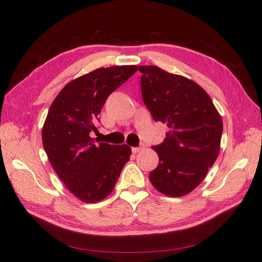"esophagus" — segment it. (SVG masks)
<instances>
[{
    "mask_svg": "<svg viewBox=\"0 0 262 262\" xmlns=\"http://www.w3.org/2000/svg\"><path fill=\"white\" fill-rule=\"evenodd\" d=\"M144 149V147L143 145H142V147H137V148H132V151L134 152V154H137V152H140L141 150H143Z\"/></svg>",
    "mask_w": 262,
    "mask_h": 262,
    "instance_id": "1",
    "label": "esophagus"
}]
</instances>
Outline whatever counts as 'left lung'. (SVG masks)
I'll use <instances>...</instances> for the list:
<instances>
[{
	"mask_svg": "<svg viewBox=\"0 0 262 262\" xmlns=\"http://www.w3.org/2000/svg\"><path fill=\"white\" fill-rule=\"evenodd\" d=\"M142 98L155 121L166 123L159 158L149 179L167 196H184L206 178L221 149L223 121L209 95L181 75L157 66H139Z\"/></svg>",
	"mask_w": 262,
	"mask_h": 262,
	"instance_id": "8db88e82",
	"label": "left lung"
}]
</instances>
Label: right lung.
Returning a JSON list of instances; mask_svg holds the SVG:
<instances>
[{
  "label": "right lung",
  "instance_id": "add662e5",
  "mask_svg": "<svg viewBox=\"0 0 262 262\" xmlns=\"http://www.w3.org/2000/svg\"><path fill=\"white\" fill-rule=\"evenodd\" d=\"M137 70L136 66L98 68L66 84L48 110L42 144L62 183L78 200L96 203L112 193L132 149L97 143L90 133L107 97Z\"/></svg>",
  "mask_w": 262,
  "mask_h": 262
}]
</instances>
